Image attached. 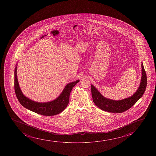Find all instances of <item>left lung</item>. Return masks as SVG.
I'll return each mask as SVG.
<instances>
[{
  "mask_svg": "<svg viewBox=\"0 0 156 156\" xmlns=\"http://www.w3.org/2000/svg\"><path fill=\"white\" fill-rule=\"evenodd\" d=\"M141 66L142 77L139 87L132 96L128 98L118 101L105 98L98 92V90L94 86L92 85L91 92L93 101L96 106L102 110L113 113H122L132 107L135 103L143 96L147 87V78L143 63H142Z\"/></svg>",
  "mask_w": 156,
  "mask_h": 156,
  "instance_id": "obj_1",
  "label": "left lung"
}]
</instances>
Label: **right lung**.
<instances>
[{
    "instance_id": "add662e5",
    "label": "right lung",
    "mask_w": 156,
    "mask_h": 156,
    "mask_svg": "<svg viewBox=\"0 0 156 156\" xmlns=\"http://www.w3.org/2000/svg\"><path fill=\"white\" fill-rule=\"evenodd\" d=\"M79 80L68 83L60 96L51 102L40 103L35 102L27 98L22 93L20 88L17 77V64L14 70V89L15 94L21 105L26 109L39 115L51 116L61 113L66 108L69 102V97L71 90Z\"/></svg>"
}]
</instances>
